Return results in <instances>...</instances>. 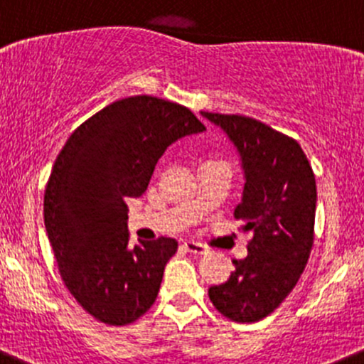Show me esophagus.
Instances as JSON below:
<instances>
[{
    "label": "esophagus",
    "instance_id": "obj_1",
    "mask_svg": "<svg viewBox=\"0 0 364 364\" xmlns=\"http://www.w3.org/2000/svg\"><path fill=\"white\" fill-rule=\"evenodd\" d=\"M183 247H185V250H188V252H192V254H197V256H203V254L208 252V249L203 245V243L192 242V240H188V242L183 243Z\"/></svg>",
    "mask_w": 364,
    "mask_h": 364
}]
</instances>
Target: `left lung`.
Returning <instances> with one entry per match:
<instances>
[{"instance_id": "left-lung-1", "label": "left lung", "mask_w": 364, "mask_h": 364, "mask_svg": "<svg viewBox=\"0 0 364 364\" xmlns=\"http://www.w3.org/2000/svg\"><path fill=\"white\" fill-rule=\"evenodd\" d=\"M222 129L242 161V200L235 217L252 231L247 256L225 283L208 290L215 308L235 322L270 315L297 284L313 247L316 183L297 140L243 117L200 112Z\"/></svg>"}]
</instances>
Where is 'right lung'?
<instances>
[{
    "label": "right lung",
    "instance_id": "obj_1",
    "mask_svg": "<svg viewBox=\"0 0 364 364\" xmlns=\"http://www.w3.org/2000/svg\"><path fill=\"white\" fill-rule=\"evenodd\" d=\"M204 129L181 105L135 96L92 115L60 151L46 186V231L63 283L100 322L126 326L156 301L178 242L129 247L126 203L146 192L171 144Z\"/></svg>",
    "mask_w": 364,
    "mask_h": 364
}]
</instances>
